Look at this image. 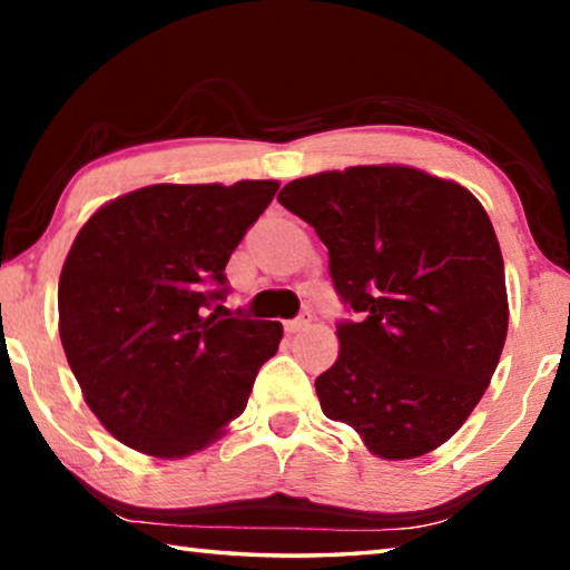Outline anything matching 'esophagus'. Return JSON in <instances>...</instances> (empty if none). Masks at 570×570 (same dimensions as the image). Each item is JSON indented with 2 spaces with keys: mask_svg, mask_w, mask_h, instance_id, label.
<instances>
[{
  "mask_svg": "<svg viewBox=\"0 0 570 570\" xmlns=\"http://www.w3.org/2000/svg\"><path fill=\"white\" fill-rule=\"evenodd\" d=\"M308 326H312V314H302V316H296V320L286 322L284 330H286L288 334H298V332L308 330Z\"/></svg>",
  "mask_w": 570,
  "mask_h": 570,
  "instance_id": "34e87169",
  "label": "esophagus"
}]
</instances>
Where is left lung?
<instances>
[{"label": "left lung", "mask_w": 570, "mask_h": 570, "mask_svg": "<svg viewBox=\"0 0 570 570\" xmlns=\"http://www.w3.org/2000/svg\"><path fill=\"white\" fill-rule=\"evenodd\" d=\"M278 204L330 248L334 288L360 314L336 326L340 356L314 382L324 414L382 460L438 450L485 394L508 334L485 208L455 180L390 163L296 178Z\"/></svg>", "instance_id": "left-lung-1"}]
</instances>
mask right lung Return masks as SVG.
<instances>
[{"label": "right lung", "instance_id": "1", "mask_svg": "<svg viewBox=\"0 0 570 570\" xmlns=\"http://www.w3.org/2000/svg\"><path fill=\"white\" fill-rule=\"evenodd\" d=\"M278 180L156 183L108 200L65 258L60 340L82 397L122 445L160 460L208 448L246 410L278 322L220 320L224 268Z\"/></svg>", "mask_w": 570, "mask_h": 570}]
</instances>
